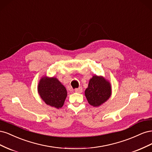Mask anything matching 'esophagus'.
Masks as SVG:
<instances>
[{"label": "esophagus", "instance_id": "esophagus-1", "mask_svg": "<svg viewBox=\"0 0 152 152\" xmlns=\"http://www.w3.org/2000/svg\"><path fill=\"white\" fill-rule=\"evenodd\" d=\"M75 93H81L82 92V87H79V88L75 89Z\"/></svg>", "mask_w": 152, "mask_h": 152}]
</instances>
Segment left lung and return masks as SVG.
Wrapping results in <instances>:
<instances>
[{
    "mask_svg": "<svg viewBox=\"0 0 152 152\" xmlns=\"http://www.w3.org/2000/svg\"><path fill=\"white\" fill-rule=\"evenodd\" d=\"M112 95V85L103 76L93 75L89 80L85 96L88 103L98 107L105 103Z\"/></svg>",
    "mask_w": 152,
    "mask_h": 152,
    "instance_id": "1",
    "label": "left lung"
}]
</instances>
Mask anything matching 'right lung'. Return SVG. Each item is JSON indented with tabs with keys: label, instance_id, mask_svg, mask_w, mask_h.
Here are the masks:
<instances>
[{
	"label": "right lung",
	"instance_id": "obj_1",
	"mask_svg": "<svg viewBox=\"0 0 152 152\" xmlns=\"http://www.w3.org/2000/svg\"><path fill=\"white\" fill-rule=\"evenodd\" d=\"M38 93L45 103L57 109L61 108L67 96V91L57 78L43 76L37 87Z\"/></svg>",
	"mask_w": 152,
	"mask_h": 152
}]
</instances>
